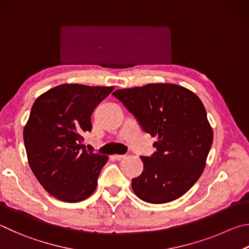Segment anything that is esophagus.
<instances>
[{
    "label": "esophagus",
    "mask_w": 249,
    "mask_h": 249,
    "mask_svg": "<svg viewBox=\"0 0 249 249\" xmlns=\"http://www.w3.org/2000/svg\"><path fill=\"white\" fill-rule=\"evenodd\" d=\"M124 158H125V155H120V154H116V155H115V159H116V160H124Z\"/></svg>",
    "instance_id": "esophagus-1"
}]
</instances>
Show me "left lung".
<instances>
[{
    "instance_id": "1",
    "label": "left lung",
    "mask_w": 249,
    "mask_h": 249,
    "mask_svg": "<svg viewBox=\"0 0 249 249\" xmlns=\"http://www.w3.org/2000/svg\"><path fill=\"white\" fill-rule=\"evenodd\" d=\"M152 137L155 153L141 156L142 174L132 190L149 203H166L185 195L206 167L213 141L207 111L194 91L171 83L117 89L112 93Z\"/></svg>"
}]
</instances>
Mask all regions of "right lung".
Returning <instances> with one entry per match:
<instances>
[{
	"instance_id": "right-lung-1",
	"label": "right lung",
	"mask_w": 249,
	"mask_h": 249,
	"mask_svg": "<svg viewBox=\"0 0 249 249\" xmlns=\"http://www.w3.org/2000/svg\"><path fill=\"white\" fill-rule=\"evenodd\" d=\"M112 86L58 85L35 100L24 127L28 164L48 193L64 202H80L94 193L108 156L82 150L91 130L95 107Z\"/></svg>"
}]
</instances>
